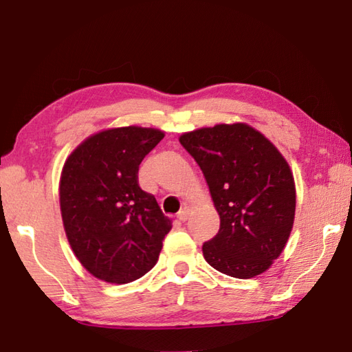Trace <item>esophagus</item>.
<instances>
[{
  "label": "esophagus",
  "instance_id": "obj_1",
  "mask_svg": "<svg viewBox=\"0 0 352 352\" xmlns=\"http://www.w3.org/2000/svg\"><path fill=\"white\" fill-rule=\"evenodd\" d=\"M189 214H190V206H188V205H184L182 210H180V212H178V219L182 220V222H184V220H188L189 219Z\"/></svg>",
  "mask_w": 352,
  "mask_h": 352
}]
</instances>
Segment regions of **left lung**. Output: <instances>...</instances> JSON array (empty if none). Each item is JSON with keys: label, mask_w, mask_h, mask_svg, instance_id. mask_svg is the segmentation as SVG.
<instances>
[{"label": "left lung", "mask_w": 352, "mask_h": 352, "mask_svg": "<svg viewBox=\"0 0 352 352\" xmlns=\"http://www.w3.org/2000/svg\"><path fill=\"white\" fill-rule=\"evenodd\" d=\"M178 140L204 172L220 216L219 233L204 243L208 264L239 279L269 270L294 228L296 190L287 160L245 122L201 127Z\"/></svg>", "instance_id": "obj_1"}]
</instances>
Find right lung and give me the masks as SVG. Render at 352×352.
Returning <instances> with one entry per match:
<instances>
[{
    "label": "right lung",
    "instance_id": "right-lung-1",
    "mask_svg": "<svg viewBox=\"0 0 352 352\" xmlns=\"http://www.w3.org/2000/svg\"><path fill=\"white\" fill-rule=\"evenodd\" d=\"M164 138L153 127H113L83 140L65 160L58 183L69 247L94 278L127 284L157 264L172 228L138 184L142 158Z\"/></svg>",
    "mask_w": 352,
    "mask_h": 352
}]
</instances>
